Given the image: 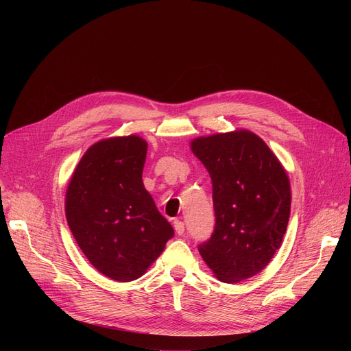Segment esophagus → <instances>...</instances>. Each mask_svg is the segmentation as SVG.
<instances>
[{
    "instance_id": "esophagus-1",
    "label": "esophagus",
    "mask_w": 351,
    "mask_h": 351,
    "mask_svg": "<svg viewBox=\"0 0 351 351\" xmlns=\"http://www.w3.org/2000/svg\"><path fill=\"white\" fill-rule=\"evenodd\" d=\"M173 228H175V232H176L178 234H183V233H185V223H183L182 220H179V219H176L175 222H173Z\"/></svg>"
}]
</instances>
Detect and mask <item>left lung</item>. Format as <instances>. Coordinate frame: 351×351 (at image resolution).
I'll return each instance as SVG.
<instances>
[{"label": "left lung", "mask_w": 351, "mask_h": 351, "mask_svg": "<svg viewBox=\"0 0 351 351\" xmlns=\"http://www.w3.org/2000/svg\"><path fill=\"white\" fill-rule=\"evenodd\" d=\"M213 189L215 230L199 253L219 280L237 283L262 271L282 245L290 182L279 159L246 129L193 139Z\"/></svg>", "instance_id": "8db88e82"}]
</instances>
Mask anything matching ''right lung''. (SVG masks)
<instances>
[{
    "mask_svg": "<svg viewBox=\"0 0 351 351\" xmlns=\"http://www.w3.org/2000/svg\"><path fill=\"white\" fill-rule=\"evenodd\" d=\"M146 151L136 135L99 141L85 152L66 189V220L80 249L117 282L141 278L175 234L143 186Z\"/></svg>",
    "mask_w": 351,
    "mask_h": 351,
    "instance_id": "add662e5",
    "label": "right lung"
}]
</instances>
